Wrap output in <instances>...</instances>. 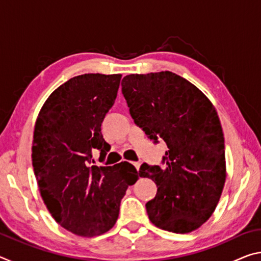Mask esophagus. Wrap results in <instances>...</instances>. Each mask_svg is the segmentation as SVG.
I'll list each match as a JSON object with an SVG mask.
<instances>
[{"label":"esophagus","mask_w":261,"mask_h":261,"mask_svg":"<svg viewBox=\"0 0 261 261\" xmlns=\"http://www.w3.org/2000/svg\"><path fill=\"white\" fill-rule=\"evenodd\" d=\"M132 165L135 166V168L137 170H139V168H140V162H132Z\"/></svg>","instance_id":"esophagus-1"}]
</instances>
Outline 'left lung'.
<instances>
[{
  "label": "left lung",
  "mask_w": 261,
  "mask_h": 261,
  "mask_svg": "<svg viewBox=\"0 0 261 261\" xmlns=\"http://www.w3.org/2000/svg\"><path fill=\"white\" fill-rule=\"evenodd\" d=\"M122 93L135 123L158 143L166 141L165 166L143 163L140 177L158 192L146 204L148 218L163 230L187 233L211 218L226 182L224 138L208 98L170 71L127 74Z\"/></svg>",
  "instance_id": "8db88e82"
}]
</instances>
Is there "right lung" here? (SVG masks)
I'll return each mask as SVG.
<instances>
[{
    "label": "right lung",
    "instance_id": "1",
    "mask_svg": "<svg viewBox=\"0 0 261 261\" xmlns=\"http://www.w3.org/2000/svg\"><path fill=\"white\" fill-rule=\"evenodd\" d=\"M122 74L85 73L69 79L43 103L34 126L32 165L42 200L53 218L74 235L93 237L114 227L129 185L138 179L129 162L94 163L109 144L101 123L113 107Z\"/></svg>",
    "mask_w": 261,
    "mask_h": 261
}]
</instances>
